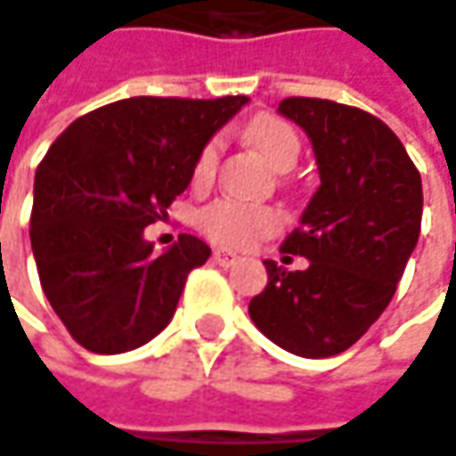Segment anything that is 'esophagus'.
<instances>
[{"instance_id": "esophagus-1", "label": "esophagus", "mask_w": 456, "mask_h": 456, "mask_svg": "<svg viewBox=\"0 0 456 456\" xmlns=\"http://www.w3.org/2000/svg\"><path fill=\"white\" fill-rule=\"evenodd\" d=\"M213 262L220 264V266H231V264L236 262V254L228 251V248H216L213 251Z\"/></svg>"}]
</instances>
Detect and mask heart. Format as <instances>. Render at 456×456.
Instances as JSON below:
<instances>
[{
  "mask_svg": "<svg viewBox=\"0 0 456 456\" xmlns=\"http://www.w3.org/2000/svg\"><path fill=\"white\" fill-rule=\"evenodd\" d=\"M246 135L274 169H292L300 159V149H303L300 135L282 118L259 115L248 126ZM217 161H220V141L210 138L194 156V187H208L216 179ZM282 223H285V217L277 208L240 202V200H231V197H220L216 202H210L197 216V228L213 243L228 246V248H248L259 240L269 239L272 233H277L282 228Z\"/></svg>",
  "mask_w": 456,
  "mask_h": 456,
  "instance_id": "b5f03b06",
  "label": "heart"
}]
</instances>
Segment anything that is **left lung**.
I'll return each mask as SVG.
<instances>
[{"instance_id": "left-lung-1", "label": "left lung", "mask_w": 456, "mask_h": 456, "mask_svg": "<svg viewBox=\"0 0 456 456\" xmlns=\"http://www.w3.org/2000/svg\"><path fill=\"white\" fill-rule=\"evenodd\" d=\"M280 112L307 133L321 187L282 243L307 266L266 259L248 315L277 346L323 359L356 344L393 300L421 233V174L398 135L359 107L287 97Z\"/></svg>"}]
</instances>
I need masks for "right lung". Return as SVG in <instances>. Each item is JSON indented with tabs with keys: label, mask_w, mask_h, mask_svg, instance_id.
<instances>
[{
	"label": "right lung",
	"mask_w": 456,
	"mask_h": 456,
	"mask_svg": "<svg viewBox=\"0 0 456 456\" xmlns=\"http://www.w3.org/2000/svg\"><path fill=\"white\" fill-rule=\"evenodd\" d=\"M248 97H130L77 118L35 171L30 243L40 287L71 338L123 354L167 329L210 246L182 233L153 254L143 228L167 216L192 164Z\"/></svg>",
	"instance_id": "add662e5"
}]
</instances>
